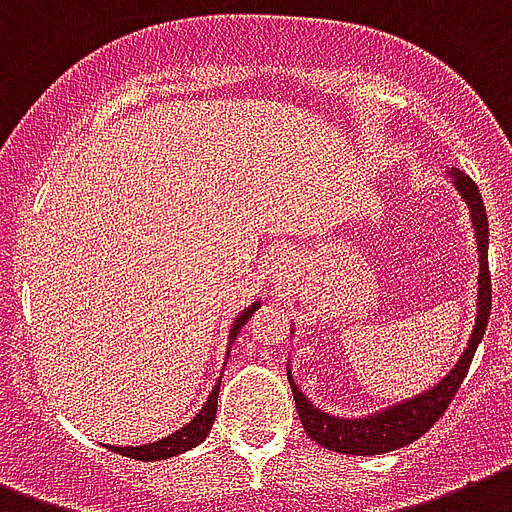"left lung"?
<instances>
[{
    "label": "left lung",
    "instance_id": "obj_1",
    "mask_svg": "<svg viewBox=\"0 0 512 512\" xmlns=\"http://www.w3.org/2000/svg\"><path fill=\"white\" fill-rule=\"evenodd\" d=\"M451 178L459 194L465 197L470 216H473L475 237H478V253H481V275H478V318H475V328L470 334L462 358L457 360V366L451 368L449 374L443 376L441 382L435 384L433 390L422 392L417 398L398 403V406L387 408L382 414H374L368 419H339L331 417L326 411H320L301 395V390L291 382L293 400H296V411H299L304 433L310 435L312 441L320 443L323 449L339 451V454H355V457H371V454H387V451L403 449L408 443H414L417 438L430 430V427L443 417V411L449 408V403L457 395L459 384L465 382V374L473 355L481 344L483 334H486V323H489L491 312V272H489V221H486V208H483L481 192L467 173L451 168Z\"/></svg>",
    "mask_w": 512,
    "mask_h": 512
}]
</instances>
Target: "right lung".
<instances>
[{"mask_svg":"<svg viewBox=\"0 0 512 512\" xmlns=\"http://www.w3.org/2000/svg\"><path fill=\"white\" fill-rule=\"evenodd\" d=\"M256 310H259V304H251L248 310L237 315V320L232 323V331H229V342H235L237 334H240V328L248 323V318H251ZM219 387H221V382L211 390V395H208V400H205V406H202L200 414H197L192 422H186L181 430H176L173 435H168V438H162V441H154V443H146V446H136V449H133V446H128V449L109 446V449L117 451V454H122V457L141 459V462H157V459L176 457V454H181V451H189V449H194V446H200V443L205 441V435L211 433L213 419H216V400H219Z\"/></svg>","mask_w":512,"mask_h":512,"instance_id":"add662e5","label":"right lung"}]
</instances>
